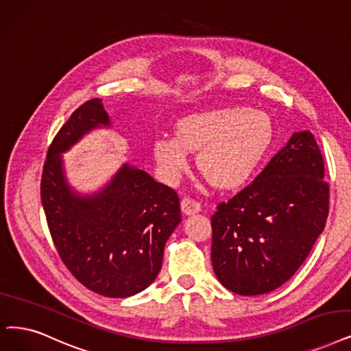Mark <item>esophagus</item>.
I'll return each instance as SVG.
<instances>
[{
    "mask_svg": "<svg viewBox=\"0 0 351 351\" xmlns=\"http://www.w3.org/2000/svg\"><path fill=\"white\" fill-rule=\"evenodd\" d=\"M200 210H202V206H200L199 202H195V200L189 199V197L181 200V212H183L186 216L199 213Z\"/></svg>",
    "mask_w": 351,
    "mask_h": 351,
    "instance_id": "34e87169",
    "label": "esophagus"
}]
</instances>
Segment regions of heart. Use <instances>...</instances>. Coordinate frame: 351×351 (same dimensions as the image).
I'll return each mask as SVG.
<instances>
[{
	"label": "heart",
	"mask_w": 351,
	"mask_h": 351,
	"mask_svg": "<svg viewBox=\"0 0 351 351\" xmlns=\"http://www.w3.org/2000/svg\"><path fill=\"white\" fill-rule=\"evenodd\" d=\"M274 139V122L263 110L228 106L190 115L177 123L176 138L154 144L164 177L180 178L189 154L199 152L200 173L217 189H236L250 178Z\"/></svg>",
	"instance_id": "b5f03b06"
}]
</instances>
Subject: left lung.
Wrapping results in <instances>:
<instances>
[{
  "mask_svg": "<svg viewBox=\"0 0 351 351\" xmlns=\"http://www.w3.org/2000/svg\"><path fill=\"white\" fill-rule=\"evenodd\" d=\"M328 191L314 135L293 132L263 171L212 216V263L220 284L245 297L284 285L324 230Z\"/></svg>",
  "mask_w": 351,
  "mask_h": 351,
  "instance_id": "1",
  "label": "left lung"
}]
</instances>
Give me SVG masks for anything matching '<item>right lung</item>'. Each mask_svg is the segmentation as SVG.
<instances>
[{"label":"right lung","mask_w":351,"mask_h":351,"mask_svg":"<svg viewBox=\"0 0 351 351\" xmlns=\"http://www.w3.org/2000/svg\"><path fill=\"white\" fill-rule=\"evenodd\" d=\"M110 127L101 99L79 106L54 136L41 176V203L56 249L88 289L127 298L157 278L168 237L181 221L177 193L122 164L99 191L80 194L64 174L62 154L88 132Z\"/></svg>","instance_id":"1"}]
</instances>
